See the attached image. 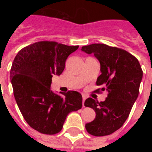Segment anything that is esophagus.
Instances as JSON below:
<instances>
[{"instance_id":"34e87169","label":"esophagus","mask_w":152,"mask_h":152,"mask_svg":"<svg viewBox=\"0 0 152 152\" xmlns=\"http://www.w3.org/2000/svg\"><path fill=\"white\" fill-rule=\"evenodd\" d=\"M85 99H86V97H85V96H84V95H83V101H82V103H83V107H85Z\"/></svg>"}]
</instances>
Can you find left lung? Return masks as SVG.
<instances>
[{
	"mask_svg": "<svg viewBox=\"0 0 152 152\" xmlns=\"http://www.w3.org/2000/svg\"><path fill=\"white\" fill-rule=\"evenodd\" d=\"M81 50L95 56L101 65L96 85L107 92L104 102L88 98L85 106L94 109L96 118L85 124L89 134L105 136L113 134L124 124L137 99L143 72L140 62L130 53L104 44L85 45Z\"/></svg>",
	"mask_w": 152,
	"mask_h": 152,
	"instance_id": "obj_1",
	"label": "left lung"
}]
</instances>
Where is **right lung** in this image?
I'll list each match as a JSON object with an SVG mask.
<instances>
[{"instance_id":"right-lung-1","label":"right lung","mask_w":152,"mask_h":152,"mask_svg":"<svg viewBox=\"0 0 152 152\" xmlns=\"http://www.w3.org/2000/svg\"><path fill=\"white\" fill-rule=\"evenodd\" d=\"M78 48L39 41L15 56L10 72L15 100L28 124L39 133H59L67 115L82 107L78 91L56 94L50 90L51 78L63 72L67 56Z\"/></svg>"}]
</instances>
